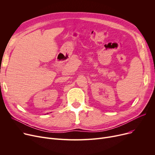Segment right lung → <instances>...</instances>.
I'll list each match as a JSON object with an SVG mask.
<instances>
[{"label":"right lung","mask_w":155,"mask_h":155,"mask_svg":"<svg viewBox=\"0 0 155 155\" xmlns=\"http://www.w3.org/2000/svg\"><path fill=\"white\" fill-rule=\"evenodd\" d=\"M47 114H48V113H47Z\"/></svg>","instance_id":"add662e5"}]
</instances>
